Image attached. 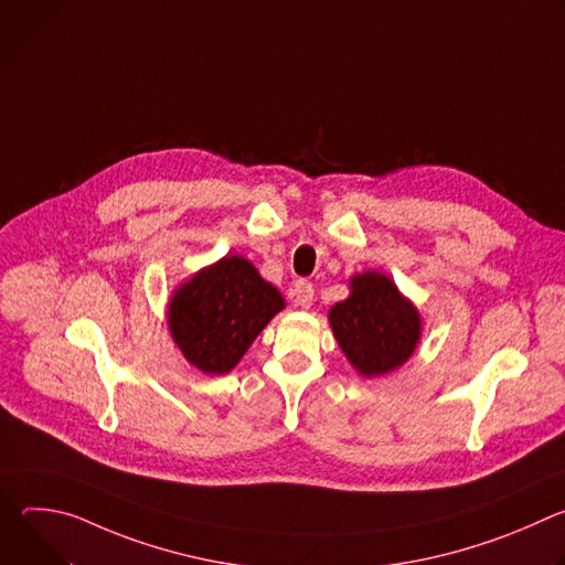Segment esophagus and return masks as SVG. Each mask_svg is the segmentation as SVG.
Masks as SVG:
<instances>
[{"label":"esophagus","instance_id":"esophagus-1","mask_svg":"<svg viewBox=\"0 0 565 565\" xmlns=\"http://www.w3.org/2000/svg\"><path fill=\"white\" fill-rule=\"evenodd\" d=\"M292 301H295L299 308H310L312 301H315V288H312V284H308V281H303V279L295 281V286H292Z\"/></svg>","mask_w":565,"mask_h":565}]
</instances>
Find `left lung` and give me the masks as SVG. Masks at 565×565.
Returning a JSON list of instances; mask_svg holds the SVG:
<instances>
[{"instance_id":"left-lung-1","label":"left lung","mask_w":565,"mask_h":565,"mask_svg":"<svg viewBox=\"0 0 565 565\" xmlns=\"http://www.w3.org/2000/svg\"><path fill=\"white\" fill-rule=\"evenodd\" d=\"M349 297L329 310L342 353L362 377H380L405 364L423 338V317L395 281L377 270L349 279Z\"/></svg>"}]
</instances>
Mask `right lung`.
Masks as SVG:
<instances>
[{
    "instance_id": "right-lung-1",
    "label": "right lung",
    "mask_w": 565,
    "mask_h": 565,
    "mask_svg": "<svg viewBox=\"0 0 565 565\" xmlns=\"http://www.w3.org/2000/svg\"><path fill=\"white\" fill-rule=\"evenodd\" d=\"M284 308L281 292L246 257L225 255L174 288L168 329L194 369L225 375Z\"/></svg>"
}]
</instances>
